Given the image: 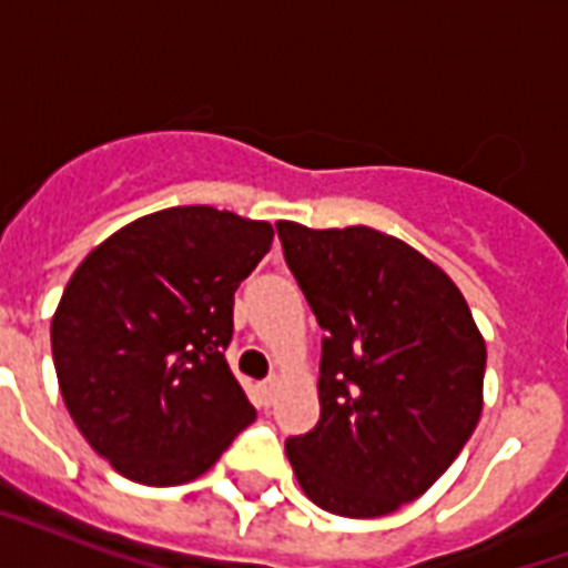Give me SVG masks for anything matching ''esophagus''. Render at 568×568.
Listing matches in <instances>:
<instances>
[{"label":"esophagus","mask_w":568,"mask_h":568,"mask_svg":"<svg viewBox=\"0 0 568 568\" xmlns=\"http://www.w3.org/2000/svg\"><path fill=\"white\" fill-rule=\"evenodd\" d=\"M276 388H280V383H276V379H265V383H258V397H262V404L265 406L274 404Z\"/></svg>","instance_id":"esophagus-1"}]
</instances>
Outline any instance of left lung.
I'll return each mask as SVG.
<instances>
[{
	"instance_id": "1",
	"label": "left lung",
	"mask_w": 568,
	"mask_h": 568,
	"mask_svg": "<svg viewBox=\"0 0 568 568\" xmlns=\"http://www.w3.org/2000/svg\"><path fill=\"white\" fill-rule=\"evenodd\" d=\"M321 329V422L285 442L321 510L377 519L430 489L484 409L486 342L436 262L372 230L276 223Z\"/></svg>"
}]
</instances>
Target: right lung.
I'll return each instance as SVG.
<instances>
[{"mask_svg":"<svg viewBox=\"0 0 568 568\" xmlns=\"http://www.w3.org/2000/svg\"><path fill=\"white\" fill-rule=\"evenodd\" d=\"M271 241L267 221L173 205L75 267L52 315V359L75 427L114 471L189 484L256 418L223 351L232 294Z\"/></svg>","mask_w":568,"mask_h":568,"instance_id":"1","label":"right lung"}]
</instances>
